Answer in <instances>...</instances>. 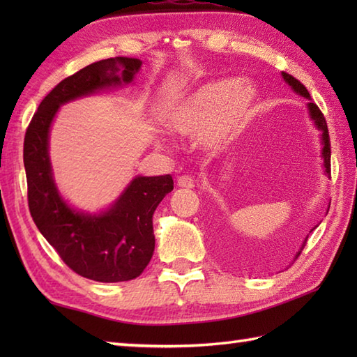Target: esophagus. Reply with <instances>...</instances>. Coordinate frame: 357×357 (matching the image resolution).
Instances as JSON below:
<instances>
[{"instance_id":"esophagus-1","label":"esophagus","mask_w":357,"mask_h":357,"mask_svg":"<svg viewBox=\"0 0 357 357\" xmlns=\"http://www.w3.org/2000/svg\"><path fill=\"white\" fill-rule=\"evenodd\" d=\"M176 183L179 187H183V188H193L195 187V181L192 176H188V174H183V176H179Z\"/></svg>"}]
</instances>
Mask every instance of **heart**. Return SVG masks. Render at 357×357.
I'll return each mask as SVG.
<instances>
[{
  "label": "heart",
  "mask_w": 357,
  "mask_h": 357,
  "mask_svg": "<svg viewBox=\"0 0 357 357\" xmlns=\"http://www.w3.org/2000/svg\"><path fill=\"white\" fill-rule=\"evenodd\" d=\"M259 90L247 79L219 78L204 82L167 113L165 124L179 136L198 135L207 150H222L252 123Z\"/></svg>",
  "instance_id": "b5f03b06"
}]
</instances>
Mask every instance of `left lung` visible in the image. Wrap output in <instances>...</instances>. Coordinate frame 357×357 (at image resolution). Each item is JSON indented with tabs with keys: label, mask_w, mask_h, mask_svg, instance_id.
<instances>
[{
	"label": "left lung",
	"mask_w": 357,
	"mask_h": 357,
	"mask_svg": "<svg viewBox=\"0 0 357 357\" xmlns=\"http://www.w3.org/2000/svg\"><path fill=\"white\" fill-rule=\"evenodd\" d=\"M282 78L287 84L293 89L294 93H298L299 96L305 98V100L310 101V102H307L310 118L313 119L316 128L321 132V144H322L321 156L324 161V173L330 178L331 149H330V135H328L327 121H325L319 107H317L314 102H312V96H310L308 90L305 89V86L302 84L301 81H298L294 77H291V75H288L285 72H282ZM327 213H328V210H327ZM236 238L238 236H231V234H229V233L221 234L216 242V253L219 256V259H221L227 265V267L234 268V270H247L252 267V265L256 264V255H252V252H248V248H245V245ZM307 238L304 239V242H302V245L298 250V253L294 255V259H298V256L301 255L302 250H304V247L307 244Z\"/></svg>",
	"instance_id": "left-lung-1"
}]
</instances>
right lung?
<instances>
[{
  "mask_svg": "<svg viewBox=\"0 0 357 357\" xmlns=\"http://www.w3.org/2000/svg\"><path fill=\"white\" fill-rule=\"evenodd\" d=\"M142 61L102 59L63 79L41 101L24 138L29 210L38 230L79 276L96 282L138 278L155 252L153 213L173 190L170 174L135 176L109 208L89 213L73 208L53 179L50 127L63 104L100 90L130 84Z\"/></svg>",
  "mask_w": 357,
  "mask_h": 357,
  "instance_id": "right-lung-1",
  "label": "right lung"
}]
</instances>
